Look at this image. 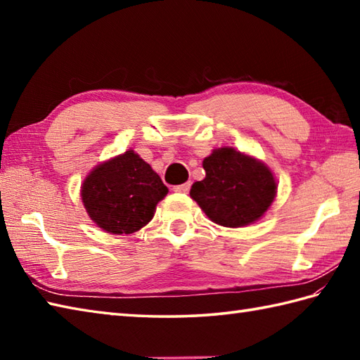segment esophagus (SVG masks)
Masks as SVG:
<instances>
[{"label": "esophagus", "instance_id": "34e87169", "mask_svg": "<svg viewBox=\"0 0 360 360\" xmlns=\"http://www.w3.org/2000/svg\"><path fill=\"white\" fill-rule=\"evenodd\" d=\"M190 186H192L190 182H184V184H181V186H174L173 190H174V192H179V193H188Z\"/></svg>", "mask_w": 360, "mask_h": 360}]
</instances>
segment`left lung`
Returning a JSON list of instances; mask_svg holds the SVG:
<instances>
[{
	"instance_id": "8db88e82",
	"label": "left lung",
	"mask_w": 360,
	"mask_h": 360,
	"mask_svg": "<svg viewBox=\"0 0 360 360\" xmlns=\"http://www.w3.org/2000/svg\"><path fill=\"white\" fill-rule=\"evenodd\" d=\"M205 178L190 196L213 223L241 227L264 215L277 193V182L263 162L233 148L213 150L204 159Z\"/></svg>"
}]
</instances>
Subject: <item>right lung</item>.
Wrapping results in <instances>:
<instances>
[{"mask_svg": "<svg viewBox=\"0 0 360 360\" xmlns=\"http://www.w3.org/2000/svg\"><path fill=\"white\" fill-rule=\"evenodd\" d=\"M167 193L159 174L133 150L97 165L82 187L91 219L116 235L133 233L150 223Z\"/></svg>", "mask_w": 360, "mask_h": 360, "instance_id": "1", "label": "right lung"}]
</instances>
